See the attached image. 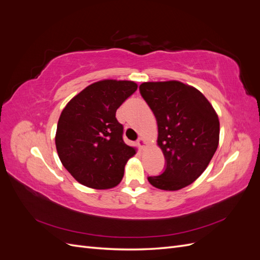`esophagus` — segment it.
<instances>
[{"label": "esophagus", "instance_id": "esophagus-1", "mask_svg": "<svg viewBox=\"0 0 260 260\" xmlns=\"http://www.w3.org/2000/svg\"><path fill=\"white\" fill-rule=\"evenodd\" d=\"M138 145L140 146L141 149H144L146 147V141H145V139L144 138H140L138 140Z\"/></svg>", "mask_w": 260, "mask_h": 260}]
</instances>
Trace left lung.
<instances>
[{
	"label": "left lung",
	"mask_w": 260,
	"mask_h": 260,
	"mask_svg": "<svg viewBox=\"0 0 260 260\" xmlns=\"http://www.w3.org/2000/svg\"><path fill=\"white\" fill-rule=\"evenodd\" d=\"M140 92L156 117L157 145L167 161L148 182L159 190H181L205 171L217 151L218 115L201 91L181 81L143 82Z\"/></svg>",
	"instance_id": "obj_1"
}]
</instances>
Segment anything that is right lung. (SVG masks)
<instances>
[{
	"instance_id": "add662e5",
	"label": "right lung",
	"mask_w": 260,
	"mask_h": 260,
	"mask_svg": "<svg viewBox=\"0 0 260 260\" xmlns=\"http://www.w3.org/2000/svg\"><path fill=\"white\" fill-rule=\"evenodd\" d=\"M138 89L135 81L104 79L84 88L59 116L55 145L59 159L78 182L96 190L120 183L137 148L123 142L116 111Z\"/></svg>"
}]
</instances>
